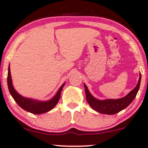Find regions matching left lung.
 Returning a JSON list of instances; mask_svg holds the SVG:
<instances>
[{
	"label": "left lung",
	"instance_id": "1",
	"mask_svg": "<svg viewBox=\"0 0 148 148\" xmlns=\"http://www.w3.org/2000/svg\"><path fill=\"white\" fill-rule=\"evenodd\" d=\"M140 80H141V74H140L138 83L136 87L124 97L118 99H106V100H98L93 97L89 92L86 85L84 84L86 100L93 110L104 114H115L127 108L133 101L140 88Z\"/></svg>",
	"mask_w": 148,
	"mask_h": 148
}]
</instances>
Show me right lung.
<instances>
[{"label": "right lung", "mask_w": 148, "mask_h": 148, "mask_svg": "<svg viewBox=\"0 0 148 148\" xmlns=\"http://www.w3.org/2000/svg\"><path fill=\"white\" fill-rule=\"evenodd\" d=\"M7 78H8L7 79V82H8V90H9L10 93L12 96V97L14 98L15 101L18 103L20 107L22 108L25 111L30 112V113L34 114H41L46 113V112L50 111L51 109H52L56 106L58 102L59 101L61 91H62V88L64 87V85L65 83H64L61 86V87L58 90L55 96L52 99L47 101H39L34 100V99L23 97L19 93H17L12 84L11 72H10V65L8 67V77Z\"/></svg>", "instance_id": "add662e5"}]
</instances>
